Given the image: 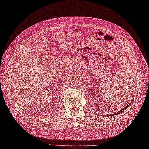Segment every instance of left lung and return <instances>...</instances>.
Listing matches in <instances>:
<instances>
[{
  "instance_id": "left-lung-1",
  "label": "left lung",
  "mask_w": 149,
  "mask_h": 149,
  "mask_svg": "<svg viewBox=\"0 0 149 149\" xmlns=\"http://www.w3.org/2000/svg\"><path fill=\"white\" fill-rule=\"evenodd\" d=\"M129 105H131V103H129V104H128L127 105V107H125V108H124V109H122V110H120V111H118V112H117V113H115V116H116V115H118V114H120V113H121L122 112H123L124 111H125V109H127V108H128V107H129ZM112 115L113 114H111V115H109V116H112Z\"/></svg>"
}]
</instances>
